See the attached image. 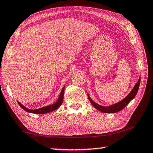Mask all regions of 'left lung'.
<instances>
[{
    "label": "left lung",
    "instance_id": "1",
    "mask_svg": "<svg viewBox=\"0 0 153 153\" xmlns=\"http://www.w3.org/2000/svg\"><path fill=\"white\" fill-rule=\"evenodd\" d=\"M140 79H138V82L136 83L133 89H132V91L130 92L129 94L124 99H123L122 101L118 102V103L113 104V105L109 106H103L99 105V104L95 103V102H93L89 96H88V100H89V101L91 102V104H92V105L99 111H101V112H103V113H116V112H118V111H120L121 110H122V109L124 108V107L126 106L127 104L135 97L138 91L139 87H140Z\"/></svg>",
    "mask_w": 153,
    "mask_h": 153
}]
</instances>
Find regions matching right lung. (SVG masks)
<instances>
[{"instance_id": "right-lung-1", "label": "right lung", "mask_w": 153, "mask_h": 153, "mask_svg": "<svg viewBox=\"0 0 153 153\" xmlns=\"http://www.w3.org/2000/svg\"><path fill=\"white\" fill-rule=\"evenodd\" d=\"M64 91H65V87H63L62 91H61L60 94V95H59L58 99L56 101V103H54L53 104H51V105L42 107V108H40L34 109V110H31V109H29V108H26L25 106H24L22 104H20L19 102H18V103L20 105V106L21 107V108L23 109V110L27 111V112L34 113V114H45V113L51 112V111H53L55 110H56L57 108H58L59 107L61 106V104H62L63 98H64Z\"/></svg>"}]
</instances>
